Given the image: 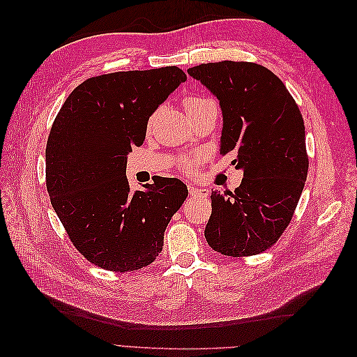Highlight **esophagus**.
<instances>
[{
	"instance_id": "34e87169",
	"label": "esophagus",
	"mask_w": 357,
	"mask_h": 357,
	"mask_svg": "<svg viewBox=\"0 0 357 357\" xmlns=\"http://www.w3.org/2000/svg\"><path fill=\"white\" fill-rule=\"evenodd\" d=\"M188 189H189L190 197H198V198H207L208 197V189H202V188L193 186V185H190Z\"/></svg>"
}]
</instances>
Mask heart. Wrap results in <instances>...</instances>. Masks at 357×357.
<instances>
[{
    "label": "heart",
    "mask_w": 357,
    "mask_h": 357,
    "mask_svg": "<svg viewBox=\"0 0 357 357\" xmlns=\"http://www.w3.org/2000/svg\"><path fill=\"white\" fill-rule=\"evenodd\" d=\"M210 102H213V101H211V100H208V98H205V96L193 95V96H188V98L185 100V102H183V105H185V110H186V112H190V110L199 109V107L207 105V104H210ZM155 117H156V113L149 117V122H147V126H149V128L153 125V122H155ZM198 160H199V158H198V156H189V158H185V159H181V167H183V169H185V171L192 172V171H193V168H195V165H197V162H198Z\"/></svg>",
    "instance_id": "b5f03b06"
}]
</instances>
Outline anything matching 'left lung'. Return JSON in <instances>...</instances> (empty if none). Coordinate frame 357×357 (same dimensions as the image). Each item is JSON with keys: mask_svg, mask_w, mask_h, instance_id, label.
Here are the masks:
<instances>
[{"mask_svg": "<svg viewBox=\"0 0 357 357\" xmlns=\"http://www.w3.org/2000/svg\"><path fill=\"white\" fill-rule=\"evenodd\" d=\"M188 73L219 100L220 155L236 153L244 171L234 193L211 192L205 240L225 256L262 253L287 228L305 185L304 119L284 83L259 63L210 62Z\"/></svg>", "mask_w": 357, "mask_h": 357, "instance_id": "left-lung-1", "label": "left lung"}]
</instances>
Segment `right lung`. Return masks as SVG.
Here are the masks:
<instances>
[{"mask_svg": "<svg viewBox=\"0 0 357 357\" xmlns=\"http://www.w3.org/2000/svg\"><path fill=\"white\" fill-rule=\"evenodd\" d=\"M186 74L178 67L96 75L61 107L46 146V186L75 248L107 271H135L162 252L164 232L188 198L178 178L159 177L131 193L128 153L149 117Z\"/></svg>", "mask_w": 357, "mask_h": 357, "instance_id": "right-lung-1", "label": "right lung"}]
</instances>
